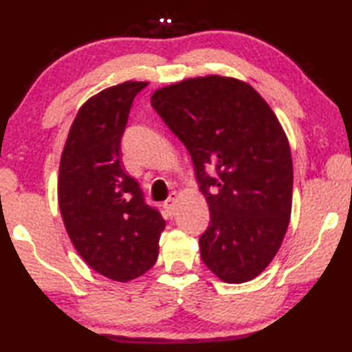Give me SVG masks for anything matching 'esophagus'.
Returning a JSON list of instances; mask_svg holds the SVG:
<instances>
[{"instance_id":"esophagus-1","label":"esophagus","mask_w":352,"mask_h":352,"mask_svg":"<svg viewBox=\"0 0 352 352\" xmlns=\"http://www.w3.org/2000/svg\"><path fill=\"white\" fill-rule=\"evenodd\" d=\"M177 192H172L170 195H169V199L168 200H164V204H163V206H164V210H166V212L169 214V216H174V212H175V201H177Z\"/></svg>"}]
</instances>
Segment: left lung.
I'll use <instances>...</instances> for the list:
<instances>
[{
    "label": "left lung",
    "instance_id": "1",
    "mask_svg": "<svg viewBox=\"0 0 352 352\" xmlns=\"http://www.w3.org/2000/svg\"><path fill=\"white\" fill-rule=\"evenodd\" d=\"M151 104L188 148L210 206L200 236L205 265L245 283L270 264L292 211L289 141L270 105L248 83L206 76L160 88Z\"/></svg>",
    "mask_w": 352,
    "mask_h": 352
}]
</instances>
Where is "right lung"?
<instances>
[{
	"mask_svg": "<svg viewBox=\"0 0 352 352\" xmlns=\"http://www.w3.org/2000/svg\"><path fill=\"white\" fill-rule=\"evenodd\" d=\"M147 82H124L88 99L69 129L58 169V206L82 259L115 281L152 269L166 222L121 163L133 99Z\"/></svg>",
	"mask_w": 352,
	"mask_h": 352,
	"instance_id": "obj_1",
	"label": "right lung"
}]
</instances>
